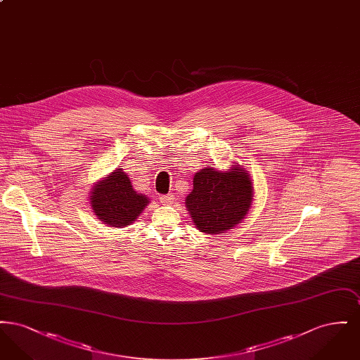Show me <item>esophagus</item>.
<instances>
[{"instance_id":"1","label":"esophagus","mask_w":360,"mask_h":360,"mask_svg":"<svg viewBox=\"0 0 360 360\" xmlns=\"http://www.w3.org/2000/svg\"><path fill=\"white\" fill-rule=\"evenodd\" d=\"M159 201L162 205H170L174 201V195L172 194H166V195H160Z\"/></svg>"}]
</instances>
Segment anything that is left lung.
Segmentation results:
<instances>
[{
    "label": "left lung",
    "instance_id": "8db88e82",
    "mask_svg": "<svg viewBox=\"0 0 360 360\" xmlns=\"http://www.w3.org/2000/svg\"><path fill=\"white\" fill-rule=\"evenodd\" d=\"M252 197L248 172L233 165L228 172L206 167L195 172L193 190L185 201L194 225L204 233L219 235L247 216Z\"/></svg>",
    "mask_w": 360,
    "mask_h": 360
}]
</instances>
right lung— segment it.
Here are the masks:
<instances>
[{"mask_svg":"<svg viewBox=\"0 0 360 360\" xmlns=\"http://www.w3.org/2000/svg\"><path fill=\"white\" fill-rule=\"evenodd\" d=\"M148 202L146 195L134 190L129 178L121 169L110 172L90 191V206L96 216L103 224L116 228L134 223Z\"/></svg>","mask_w":360,"mask_h":360,"instance_id":"add662e5","label":"right lung"}]
</instances>
